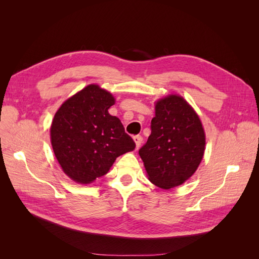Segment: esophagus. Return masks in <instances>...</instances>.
<instances>
[{"instance_id":"obj_1","label":"esophagus","mask_w":259,"mask_h":259,"mask_svg":"<svg viewBox=\"0 0 259 259\" xmlns=\"http://www.w3.org/2000/svg\"><path fill=\"white\" fill-rule=\"evenodd\" d=\"M133 139H134V142L136 144V148L138 149L140 147V145H142V143H143V137L140 136V135H136V136L133 137Z\"/></svg>"}]
</instances>
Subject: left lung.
<instances>
[{
  "label": "left lung",
  "mask_w": 259,
  "mask_h": 259,
  "mask_svg": "<svg viewBox=\"0 0 259 259\" xmlns=\"http://www.w3.org/2000/svg\"><path fill=\"white\" fill-rule=\"evenodd\" d=\"M204 149V130L192 107L182 96L160 99L151 134L138 151L149 180L162 189L184 184L200 165Z\"/></svg>",
  "instance_id": "1"
}]
</instances>
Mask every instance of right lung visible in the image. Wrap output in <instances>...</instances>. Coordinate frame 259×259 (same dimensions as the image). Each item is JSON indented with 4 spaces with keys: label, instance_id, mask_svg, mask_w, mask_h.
<instances>
[{
    "label": "right lung",
    "instance_id": "1",
    "mask_svg": "<svg viewBox=\"0 0 259 259\" xmlns=\"http://www.w3.org/2000/svg\"><path fill=\"white\" fill-rule=\"evenodd\" d=\"M110 93L91 84L67 99L55 114L51 142L62 170L79 184H91L110 169L117 156L135 149L123 124L108 109Z\"/></svg>",
    "mask_w": 259,
    "mask_h": 259
}]
</instances>
